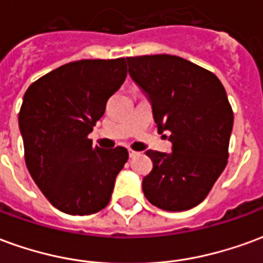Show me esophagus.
<instances>
[{
	"label": "esophagus",
	"mask_w": 263,
	"mask_h": 263,
	"mask_svg": "<svg viewBox=\"0 0 263 263\" xmlns=\"http://www.w3.org/2000/svg\"><path fill=\"white\" fill-rule=\"evenodd\" d=\"M128 155H129V158H135V156H138V155H139V152H135V151H132V149H129V151H128Z\"/></svg>",
	"instance_id": "34e87169"
}]
</instances>
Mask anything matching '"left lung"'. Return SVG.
I'll list each match as a JSON object with an SVG mask.
<instances>
[{
    "instance_id": "1",
    "label": "left lung",
    "mask_w": 263,
    "mask_h": 263,
    "mask_svg": "<svg viewBox=\"0 0 263 263\" xmlns=\"http://www.w3.org/2000/svg\"><path fill=\"white\" fill-rule=\"evenodd\" d=\"M126 62L131 79L152 105L158 131L167 132L172 142L171 154L146 151L154 167L143 177V194L166 211L193 209L227 166L234 114L226 88L211 71L179 56Z\"/></svg>"
}]
</instances>
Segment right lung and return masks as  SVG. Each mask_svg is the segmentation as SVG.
I'll return each instance as SVG.
<instances>
[{
  "label": "right lung",
  "instance_id": "right-lung-1",
  "mask_svg": "<svg viewBox=\"0 0 263 263\" xmlns=\"http://www.w3.org/2000/svg\"><path fill=\"white\" fill-rule=\"evenodd\" d=\"M125 77L126 59L79 60L41 77L24 96L18 121L26 167L66 214L103 210L128 160L125 148L104 151L87 138Z\"/></svg>",
  "mask_w": 263,
  "mask_h": 263
}]
</instances>
